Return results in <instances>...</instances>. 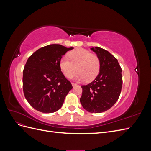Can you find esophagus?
<instances>
[{"instance_id":"esophagus-1","label":"esophagus","mask_w":151,"mask_h":151,"mask_svg":"<svg viewBox=\"0 0 151 151\" xmlns=\"http://www.w3.org/2000/svg\"><path fill=\"white\" fill-rule=\"evenodd\" d=\"M72 86H73V87H74V86H77V84H76V83H72Z\"/></svg>"}]
</instances>
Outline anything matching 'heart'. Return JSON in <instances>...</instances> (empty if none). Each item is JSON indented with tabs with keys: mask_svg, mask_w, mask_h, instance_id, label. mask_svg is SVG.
Masks as SVG:
<instances>
[{
	"mask_svg": "<svg viewBox=\"0 0 151 151\" xmlns=\"http://www.w3.org/2000/svg\"><path fill=\"white\" fill-rule=\"evenodd\" d=\"M69 58L63 57L59 63L60 69L67 78H71L76 70L78 72L75 79L77 81H91L99 74V59L88 50L77 48L69 53Z\"/></svg>",
	"mask_w": 151,
	"mask_h": 151,
	"instance_id": "heart-1",
	"label": "heart"
}]
</instances>
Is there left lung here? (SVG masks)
<instances>
[{"label": "left lung", "instance_id": "8db88e82", "mask_svg": "<svg viewBox=\"0 0 151 151\" xmlns=\"http://www.w3.org/2000/svg\"><path fill=\"white\" fill-rule=\"evenodd\" d=\"M100 61L98 75L91 83L82 86L80 101L90 113H99L111 108L120 96L122 87V68L117 59L107 50L92 47Z\"/></svg>", "mask_w": 151, "mask_h": 151}]
</instances>
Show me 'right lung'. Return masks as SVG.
<instances>
[{
    "mask_svg": "<svg viewBox=\"0 0 151 151\" xmlns=\"http://www.w3.org/2000/svg\"><path fill=\"white\" fill-rule=\"evenodd\" d=\"M73 48L48 45L36 50L27 60L22 77L23 91L27 101L36 110L50 113L62 107L72 86L63 76L59 63Z\"/></svg>",
    "mask_w": 151,
    "mask_h": 151,
    "instance_id": "add662e5",
    "label": "right lung"
}]
</instances>
